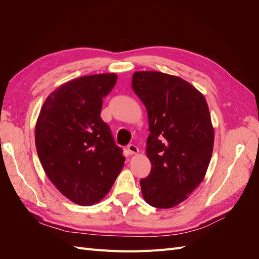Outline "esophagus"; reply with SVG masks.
Returning <instances> with one entry per match:
<instances>
[{
  "label": "esophagus",
  "instance_id": "34e87169",
  "mask_svg": "<svg viewBox=\"0 0 259 259\" xmlns=\"http://www.w3.org/2000/svg\"><path fill=\"white\" fill-rule=\"evenodd\" d=\"M127 152H128V154H136V153H138V148H137V146H135L134 144H131V145H128L127 146Z\"/></svg>",
  "mask_w": 259,
  "mask_h": 259
}]
</instances>
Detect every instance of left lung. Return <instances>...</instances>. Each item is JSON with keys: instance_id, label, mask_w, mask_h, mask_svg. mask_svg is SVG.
Instances as JSON below:
<instances>
[{"instance_id": "left-lung-1", "label": "left lung", "mask_w": 259, "mask_h": 259, "mask_svg": "<svg viewBox=\"0 0 259 259\" xmlns=\"http://www.w3.org/2000/svg\"><path fill=\"white\" fill-rule=\"evenodd\" d=\"M132 89L147 108L146 153L151 171L140 179L143 197L158 208L174 207L205 176L214 146L206 100L190 83L158 71L133 74Z\"/></svg>"}]
</instances>
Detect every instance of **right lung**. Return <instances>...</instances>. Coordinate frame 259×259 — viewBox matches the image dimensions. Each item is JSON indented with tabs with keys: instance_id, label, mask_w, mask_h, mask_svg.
I'll return each mask as SVG.
<instances>
[{
	"instance_id": "add662e5",
	"label": "right lung",
	"mask_w": 259,
	"mask_h": 259,
	"mask_svg": "<svg viewBox=\"0 0 259 259\" xmlns=\"http://www.w3.org/2000/svg\"><path fill=\"white\" fill-rule=\"evenodd\" d=\"M114 73L77 77L46 98L35 126V147L46 175L69 200L99 202L111 189L125 158L100 117Z\"/></svg>"
}]
</instances>
